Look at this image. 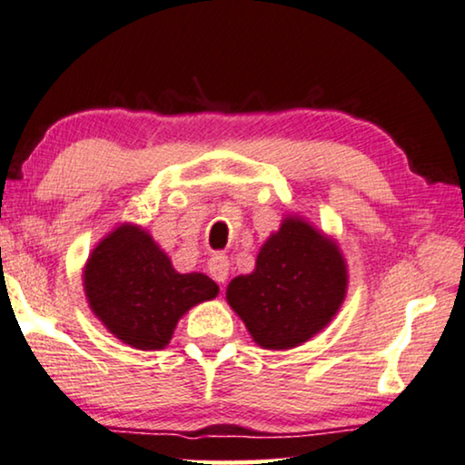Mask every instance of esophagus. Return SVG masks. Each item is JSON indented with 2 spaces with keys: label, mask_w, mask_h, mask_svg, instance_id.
I'll use <instances>...</instances> for the list:
<instances>
[{
  "label": "esophagus",
  "mask_w": 465,
  "mask_h": 465,
  "mask_svg": "<svg viewBox=\"0 0 465 465\" xmlns=\"http://www.w3.org/2000/svg\"><path fill=\"white\" fill-rule=\"evenodd\" d=\"M208 273H211L219 284H223L227 276H230V259H227L223 252H214L213 257L208 259Z\"/></svg>",
  "instance_id": "obj_1"
}]
</instances>
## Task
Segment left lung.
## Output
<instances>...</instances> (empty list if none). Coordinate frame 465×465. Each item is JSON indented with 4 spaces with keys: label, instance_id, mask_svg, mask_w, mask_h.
Segmentation results:
<instances>
[{
    "label": "left lung",
    "instance_id": "obj_1",
    "mask_svg": "<svg viewBox=\"0 0 465 465\" xmlns=\"http://www.w3.org/2000/svg\"><path fill=\"white\" fill-rule=\"evenodd\" d=\"M348 280L337 240L299 214H286L261 246L254 270L227 284L225 299L259 348L292 350L331 324Z\"/></svg>",
    "mask_w": 465,
    "mask_h": 465
}]
</instances>
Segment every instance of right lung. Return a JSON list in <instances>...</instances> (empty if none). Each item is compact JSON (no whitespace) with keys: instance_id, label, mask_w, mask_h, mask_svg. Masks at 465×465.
I'll return each mask as SVG.
<instances>
[{"instance_id":"obj_1","label":"right lung","mask_w":465,"mask_h":465,"mask_svg":"<svg viewBox=\"0 0 465 465\" xmlns=\"http://www.w3.org/2000/svg\"><path fill=\"white\" fill-rule=\"evenodd\" d=\"M88 305L115 339L134 350H162L193 305L219 295L206 273H179L152 233L122 223L84 265Z\"/></svg>"}]
</instances>
